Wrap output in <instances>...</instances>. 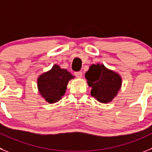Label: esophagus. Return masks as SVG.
<instances>
[{"instance_id": "obj_1", "label": "esophagus", "mask_w": 152, "mask_h": 152, "mask_svg": "<svg viewBox=\"0 0 152 152\" xmlns=\"http://www.w3.org/2000/svg\"><path fill=\"white\" fill-rule=\"evenodd\" d=\"M74 75L76 76H77V77H82V76H83V73L81 71H78V72H75L74 73Z\"/></svg>"}]
</instances>
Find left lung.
I'll list each match as a JSON object with an SVG mask.
<instances>
[{
	"instance_id": "1",
	"label": "left lung",
	"mask_w": 152,
	"mask_h": 152,
	"mask_svg": "<svg viewBox=\"0 0 152 152\" xmlns=\"http://www.w3.org/2000/svg\"><path fill=\"white\" fill-rule=\"evenodd\" d=\"M86 78L91 88L92 97L103 103H110L117 96L122 83L121 76L103 64L91 65L86 73Z\"/></svg>"
}]
</instances>
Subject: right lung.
I'll return each instance as SVG.
<instances>
[{"mask_svg":"<svg viewBox=\"0 0 152 152\" xmlns=\"http://www.w3.org/2000/svg\"><path fill=\"white\" fill-rule=\"evenodd\" d=\"M73 78L74 76L66 69L55 64L50 70L38 77V91L46 102L55 103L64 95L69 81Z\"/></svg>","mask_w":152,"mask_h":152,"instance_id":"add662e5","label":"right lung"}]
</instances>
